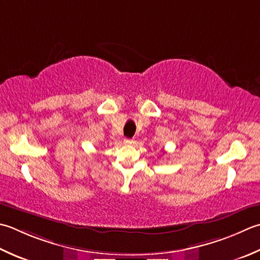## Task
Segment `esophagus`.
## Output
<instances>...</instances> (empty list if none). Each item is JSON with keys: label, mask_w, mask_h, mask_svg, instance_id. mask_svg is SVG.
I'll return each instance as SVG.
<instances>
[{"label": "esophagus", "mask_w": 260, "mask_h": 260, "mask_svg": "<svg viewBox=\"0 0 260 260\" xmlns=\"http://www.w3.org/2000/svg\"><path fill=\"white\" fill-rule=\"evenodd\" d=\"M124 143H125L126 145H132V144H134V140H132V139H125V140H124Z\"/></svg>", "instance_id": "obj_1"}]
</instances>
